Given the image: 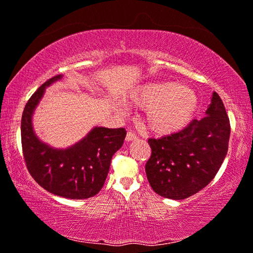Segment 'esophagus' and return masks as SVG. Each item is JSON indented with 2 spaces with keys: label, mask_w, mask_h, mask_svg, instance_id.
Returning <instances> with one entry per match:
<instances>
[{
  "label": "esophagus",
  "mask_w": 253,
  "mask_h": 253,
  "mask_svg": "<svg viewBox=\"0 0 253 253\" xmlns=\"http://www.w3.org/2000/svg\"><path fill=\"white\" fill-rule=\"evenodd\" d=\"M137 138V136H136L135 133H133V131H128L127 135H126V141L129 142V141H133V139H136Z\"/></svg>",
  "instance_id": "obj_1"
}]
</instances>
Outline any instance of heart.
Segmentation results:
<instances>
[{"mask_svg":"<svg viewBox=\"0 0 253 253\" xmlns=\"http://www.w3.org/2000/svg\"><path fill=\"white\" fill-rule=\"evenodd\" d=\"M128 101L146 110V127L156 134L180 130L194 117L198 107V98L190 86L172 81L143 84L131 92Z\"/></svg>","mask_w":253,"mask_h":253,"instance_id":"obj_1","label":"heart"}]
</instances>
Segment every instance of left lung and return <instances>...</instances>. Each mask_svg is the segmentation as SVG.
<instances>
[{"label":"left lung","mask_w":253,"mask_h":253,"mask_svg":"<svg viewBox=\"0 0 253 253\" xmlns=\"http://www.w3.org/2000/svg\"><path fill=\"white\" fill-rule=\"evenodd\" d=\"M230 119L214 92L203 119H194L178 133L150 138L152 154L145 164L152 189L162 197L186 199L215 178L225 159Z\"/></svg>","instance_id":"8db88e82"}]
</instances>
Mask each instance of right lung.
Instances as JSON below:
<instances>
[{"mask_svg": "<svg viewBox=\"0 0 253 253\" xmlns=\"http://www.w3.org/2000/svg\"><path fill=\"white\" fill-rule=\"evenodd\" d=\"M62 75H56L31 95L21 119V144L27 169L36 182L56 196L70 199L93 197L101 190L110 162L123 146L125 128L94 127L73 146L57 150L42 143L33 128V114L47 86Z\"/></svg>", "mask_w": 253, "mask_h": 253, "instance_id": "1", "label": "right lung"}]
</instances>
